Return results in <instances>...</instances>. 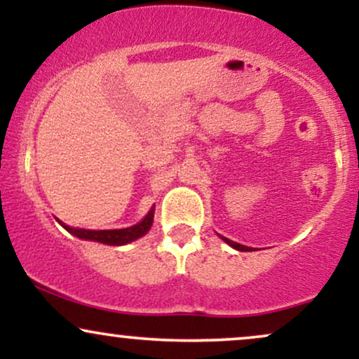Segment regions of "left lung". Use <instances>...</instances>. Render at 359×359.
I'll use <instances>...</instances> for the list:
<instances>
[{"mask_svg": "<svg viewBox=\"0 0 359 359\" xmlns=\"http://www.w3.org/2000/svg\"><path fill=\"white\" fill-rule=\"evenodd\" d=\"M221 240H224L226 243H228L229 246H233L234 250H238V251H250L251 248H248V246H245V245H240V243H236V241H231V240H228V238H224V236H221Z\"/></svg>", "mask_w": 359, "mask_h": 359, "instance_id": "left-lung-1", "label": "left lung"}]
</instances>
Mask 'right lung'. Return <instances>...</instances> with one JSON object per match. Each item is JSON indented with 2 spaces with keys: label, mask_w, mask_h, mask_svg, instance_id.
I'll use <instances>...</instances> for the list:
<instances>
[{
  "label": "right lung",
  "mask_w": 359,
  "mask_h": 359,
  "mask_svg": "<svg viewBox=\"0 0 359 359\" xmlns=\"http://www.w3.org/2000/svg\"><path fill=\"white\" fill-rule=\"evenodd\" d=\"M154 212H155V208H151L150 212H148L147 216L138 222V224L130 226V228H125V229H97V231H94V229L71 228V226L64 224V222L60 221L59 222L65 229H67L69 233L74 234V236L81 238V240L104 243V245H111V246H119V245H126V243L138 240V238H142L143 234H147L148 229H150L151 224H154Z\"/></svg>",
  "instance_id": "add662e5"
}]
</instances>
